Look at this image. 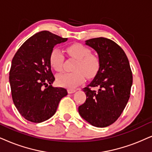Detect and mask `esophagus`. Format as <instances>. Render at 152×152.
I'll list each match as a JSON object with an SVG mask.
<instances>
[{"label": "esophagus", "mask_w": 152, "mask_h": 152, "mask_svg": "<svg viewBox=\"0 0 152 152\" xmlns=\"http://www.w3.org/2000/svg\"><path fill=\"white\" fill-rule=\"evenodd\" d=\"M76 91V90H74V89H70V88H69L68 89V93L69 94H72L75 93V92Z\"/></svg>", "instance_id": "1"}]
</instances>
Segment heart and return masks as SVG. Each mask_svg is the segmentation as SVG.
I'll use <instances>...</instances> for the list:
<instances>
[{"label":"heart","instance_id":"obj_1","mask_svg":"<svg viewBox=\"0 0 152 152\" xmlns=\"http://www.w3.org/2000/svg\"><path fill=\"white\" fill-rule=\"evenodd\" d=\"M69 55L77 60L74 70L72 73H63L57 76V80L59 85L69 88H76L85 80V75L88 78H93L99 72L100 62L98 57L90 55V50L81 44H73L66 48ZM64 56L60 50L55 48L50 55V63L57 72L62 70Z\"/></svg>","mask_w":152,"mask_h":152}]
</instances>
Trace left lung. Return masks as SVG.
Segmentation results:
<instances>
[{
    "instance_id": "left-lung-1",
    "label": "left lung",
    "mask_w": 152,
    "mask_h": 152,
    "mask_svg": "<svg viewBox=\"0 0 152 152\" xmlns=\"http://www.w3.org/2000/svg\"><path fill=\"white\" fill-rule=\"evenodd\" d=\"M95 50L100 62L99 72L83 90L86 95L78 113L95 127L110 126L121 116L127 104L132 84V75L128 57L118 45L106 38L86 41ZM89 87H98V92Z\"/></svg>"
}]
</instances>
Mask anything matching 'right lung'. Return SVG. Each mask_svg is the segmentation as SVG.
<instances>
[{"label":"right lung","mask_w":152,"mask_h":152,"mask_svg":"<svg viewBox=\"0 0 152 152\" xmlns=\"http://www.w3.org/2000/svg\"><path fill=\"white\" fill-rule=\"evenodd\" d=\"M64 38L43 31L26 40L12 60L9 81L15 106L25 119L41 123L56 112L66 89L51 86L55 81L50 55ZM50 86H49V85Z\"/></svg>","instance_id":"right-lung-1"}]
</instances>
